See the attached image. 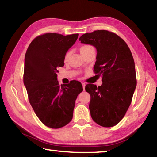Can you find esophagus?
<instances>
[{"label": "esophagus", "instance_id": "34e87169", "mask_svg": "<svg viewBox=\"0 0 157 157\" xmlns=\"http://www.w3.org/2000/svg\"><path fill=\"white\" fill-rule=\"evenodd\" d=\"M82 86H83V89L84 90L85 86H86V84H85V83H84V82H83V83H82Z\"/></svg>", "mask_w": 157, "mask_h": 157}]
</instances>
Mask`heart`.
Masks as SVG:
<instances>
[{
    "label": "heart",
    "mask_w": 157,
    "mask_h": 157,
    "mask_svg": "<svg viewBox=\"0 0 157 157\" xmlns=\"http://www.w3.org/2000/svg\"><path fill=\"white\" fill-rule=\"evenodd\" d=\"M92 46H90V45H88V44H85V45H82V46L80 47V48H79V50H80V52L81 54H82V53H84V52H86V50H88L90 48H92ZM69 56H70V52H68L66 53L65 56H64V61L66 62V61H67Z\"/></svg>",
    "instance_id": "heart-1"
}]
</instances>
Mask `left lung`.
I'll list each match as a JSON object with an SVG mask.
<instances>
[{
	"mask_svg": "<svg viewBox=\"0 0 157 157\" xmlns=\"http://www.w3.org/2000/svg\"><path fill=\"white\" fill-rule=\"evenodd\" d=\"M81 43L97 49L94 72L102 76V84H88L89 110L95 123L104 127L116 125L123 118L136 86L134 58L123 39L112 32L101 30L84 34Z\"/></svg>",
	"mask_w": 157,
	"mask_h": 157,
	"instance_id": "1",
	"label": "left lung"
}]
</instances>
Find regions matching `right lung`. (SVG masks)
<instances>
[{
    "label": "right lung",
    "mask_w": 157,
    "mask_h": 157,
    "mask_svg": "<svg viewBox=\"0 0 157 157\" xmlns=\"http://www.w3.org/2000/svg\"><path fill=\"white\" fill-rule=\"evenodd\" d=\"M78 36L41 34L33 39L25 53L23 82L29 102L41 123L50 128H61L70 123L75 100L83 91L78 81L59 85L57 79V69L64 65L66 53Z\"/></svg>",
    "instance_id": "1"
}]
</instances>
